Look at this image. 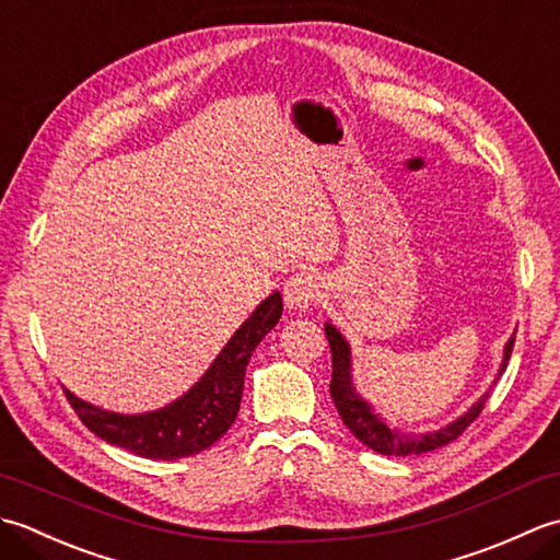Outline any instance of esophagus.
Returning <instances> with one entry per match:
<instances>
[{
  "instance_id": "34e87169",
  "label": "esophagus",
  "mask_w": 560,
  "mask_h": 560,
  "mask_svg": "<svg viewBox=\"0 0 560 560\" xmlns=\"http://www.w3.org/2000/svg\"><path fill=\"white\" fill-rule=\"evenodd\" d=\"M319 295V281L313 277L311 271H299L287 281L283 287V301H287L289 311L293 313H305L311 311Z\"/></svg>"
}]
</instances>
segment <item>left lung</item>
<instances>
[{"instance_id": "left-lung-1", "label": "left lung", "mask_w": 560, "mask_h": 560, "mask_svg": "<svg viewBox=\"0 0 560 560\" xmlns=\"http://www.w3.org/2000/svg\"><path fill=\"white\" fill-rule=\"evenodd\" d=\"M327 331V339H329V349H331V383H329V392H331V399H335V407L341 416V421L347 423L349 431L361 440L365 447H371L380 455H421V452H431L443 447L447 443H452L457 435H462L467 431V425L477 419L481 413L486 397H489V392L481 395L477 401L471 404V407L464 411L462 416H457L455 421H450L447 425L438 428V431L431 433H401L399 428H392L383 416L375 413V409L368 404L359 392L353 387V363H351V347L349 341L341 337V331L327 323L325 325ZM513 343H515V335L508 339L505 349H503V361L501 368H498V377L505 373V365L510 361V353H513ZM495 377V380H498ZM493 380V383H495Z\"/></svg>"}]
</instances>
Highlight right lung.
Masks as SVG:
<instances>
[{
    "label": "right lung",
    "mask_w": 560,
    "mask_h": 560,
    "mask_svg": "<svg viewBox=\"0 0 560 560\" xmlns=\"http://www.w3.org/2000/svg\"><path fill=\"white\" fill-rule=\"evenodd\" d=\"M283 311L281 293L273 291L235 329L197 383L168 407L147 413H117L67 392L81 423L101 440L147 459H180L211 447L235 421L243 399L245 368L257 343L277 327Z\"/></svg>",
    "instance_id": "1"
}]
</instances>
